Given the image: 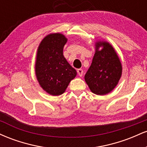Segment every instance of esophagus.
Returning a JSON list of instances; mask_svg holds the SVG:
<instances>
[{
  "label": "esophagus",
  "mask_w": 147,
  "mask_h": 147,
  "mask_svg": "<svg viewBox=\"0 0 147 147\" xmlns=\"http://www.w3.org/2000/svg\"><path fill=\"white\" fill-rule=\"evenodd\" d=\"M77 73H78L79 76H80V77H82V75H83V73H84V71L82 69H77Z\"/></svg>",
  "instance_id": "34e87169"
}]
</instances>
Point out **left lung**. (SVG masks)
<instances>
[{
    "instance_id": "8db88e82",
    "label": "left lung",
    "mask_w": 147,
    "mask_h": 147,
    "mask_svg": "<svg viewBox=\"0 0 147 147\" xmlns=\"http://www.w3.org/2000/svg\"><path fill=\"white\" fill-rule=\"evenodd\" d=\"M102 46V51L98 48ZM122 64L115 51L107 42H97L92 63L85 81L93 93L104 95L114 89L122 75Z\"/></svg>"
}]
</instances>
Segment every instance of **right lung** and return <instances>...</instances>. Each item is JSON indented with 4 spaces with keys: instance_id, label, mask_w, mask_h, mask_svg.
<instances>
[{
    "instance_id": "right-lung-1",
    "label": "right lung",
    "mask_w": 147,
    "mask_h": 147,
    "mask_svg": "<svg viewBox=\"0 0 147 147\" xmlns=\"http://www.w3.org/2000/svg\"><path fill=\"white\" fill-rule=\"evenodd\" d=\"M67 38L61 34L45 37L38 46L35 71L42 88L50 95H60L77 75V71L63 55Z\"/></svg>"
}]
</instances>
